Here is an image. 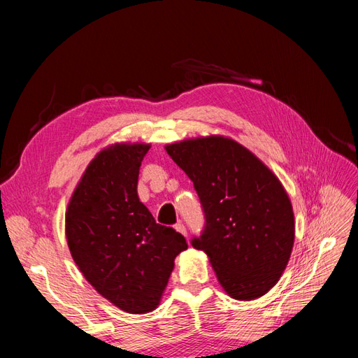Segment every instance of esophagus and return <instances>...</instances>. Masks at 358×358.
<instances>
[{"instance_id": "34e87169", "label": "esophagus", "mask_w": 358, "mask_h": 358, "mask_svg": "<svg viewBox=\"0 0 358 358\" xmlns=\"http://www.w3.org/2000/svg\"><path fill=\"white\" fill-rule=\"evenodd\" d=\"M175 230H176L178 233L183 234V236H187V229H185V225L180 224V222H178V224L175 225Z\"/></svg>"}]
</instances>
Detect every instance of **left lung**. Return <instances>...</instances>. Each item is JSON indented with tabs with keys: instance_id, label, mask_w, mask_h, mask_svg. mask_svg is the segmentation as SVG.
I'll use <instances>...</instances> for the list:
<instances>
[{
	"instance_id": "obj_1",
	"label": "left lung",
	"mask_w": 358,
	"mask_h": 358,
	"mask_svg": "<svg viewBox=\"0 0 358 358\" xmlns=\"http://www.w3.org/2000/svg\"><path fill=\"white\" fill-rule=\"evenodd\" d=\"M196 188L206 229L191 243L208 255L231 299L255 300L272 289L289 262L296 224L275 173L251 150L221 134L166 145Z\"/></svg>"
}]
</instances>
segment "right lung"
I'll list each match as a JSON object with an SVG mask.
<instances>
[{"label":"right lung","instance_id":"add662e5","mask_svg":"<svg viewBox=\"0 0 358 358\" xmlns=\"http://www.w3.org/2000/svg\"><path fill=\"white\" fill-rule=\"evenodd\" d=\"M150 148L119 142L85 169L66 210L70 254L85 279L128 313L158 308L185 237L155 222L137 196L138 170Z\"/></svg>","mask_w":358,"mask_h":358}]
</instances>
